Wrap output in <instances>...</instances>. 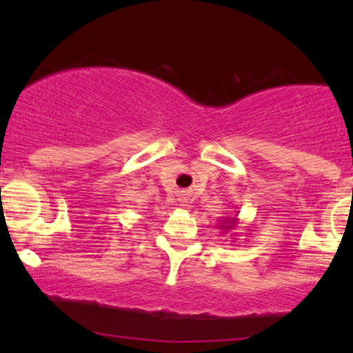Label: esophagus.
I'll return each instance as SVG.
<instances>
[{
	"instance_id": "1",
	"label": "esophagus",
	"mask_w": 353,
	"mask_h": 353,
	"mask_svg": "<svg viewBox=\"0 0 353 353\" xmlns=\"http://www.w3.org/2000/svg\"><path fill=\"white\" fill-rule=\"evenodd\" d=\"M183 203H186V201H183Z\"/></svg>"
}]
</instances>
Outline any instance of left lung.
<instances>
[{"mask_svg": "<svg viewBox=\"0 0 353 353\" xmlns=\"http://www.w3.org/2000/svg\"><path fill=\"white\" fill-rule=\"evenodd\" d=\"M236 225H237V216H225L222 222H219V227L222 229V234L229 232V230H232Z\"/></svg>", "mask_w": 353, "mask_h": 353, "instance_id": "obj_1", "label": "left lung"}]
</instances>
